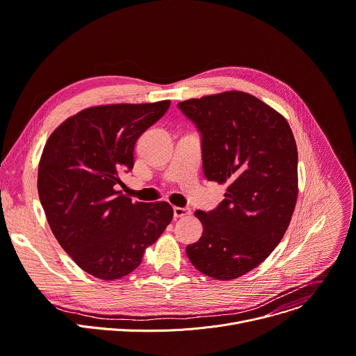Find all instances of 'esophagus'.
Returning a JSON list of instances; mask_svg holds the SVG:
<instances>
[{"label":"esophagus","mask_w":356,"mask_h":356,"mask_svg":"<svg viewBox=\"0 0 356 356\" xmlns=\"http://www.w3.org/2000/svg\"><path fill=\"white\" fill-rule=\"evenodd\" d=\"M173 213H175V217H186L190 214V209L188 207H175Z\"/></svg>","instance_id":"obj_1"}]
</instances>
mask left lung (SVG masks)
<instances>
[{"instance_id":"obj_1","label":"left lung","mask_w":356,"mask_h":356,"mask_svg":"<svg viewBox=\"0 0 356 356\" xmlns=\"http://www.w3.org/2000/svg\"><path fill=\"white\" fill-rule=\"evenodd\" d=\"M202 136L207 180L229 183L211 211H196L203 236L187 245L191 264L216 280L260 266L284 237L298 195V152L284 116L232 90L177 104Z\"/></svg>"}]
</instances>
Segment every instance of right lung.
<instances>
[{
  "label": "right lung",
  "mask_w": 356,
  "mask_h": 356,
  "mask_svg": "<svg viewBox=\"0 0 356 356\" xmlns=\"http://www.w3.org/2000/svg\"><path fill=\"white\" fill-rule=\"evenodd\" d=\"M169 106L88 108L47 140L38 168L41 204L60 247L96 278L112 281L136 270L173 218L169 203H134L116 190L120 175L134 169L136 140Z\"/></svg>",
  "instance_id": "add662e5"
}]
</instances>
